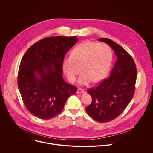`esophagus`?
<instances>
[{"mask_svg": "<svg viewBox=\"0 0 153 153\" xmlns=\"http://www.w3.org/2000/svg\"><path fill=\"white\" fill-rule=\"evenodd\" d=\"M84 93V90L81 89V88H79L77 91V94H83Z\"/></svg>", "mask_w": 153, "mask_h": 153, "instance_id": "esophagus-1", "label": "esophagus"}]
</instances>
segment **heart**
Masks as SVG:
<instances>
[{"mask_svg": "<svg viewBox=\"0 0 153 153\" xmlns=\"http://www.w3.org/2000/svg\"><path fill=\"white\" fill-rule=\"evenodd\" d=\"M112 57L111 48L106 43L86 41L77 45L71 56L63 59L62 68L71 82L76 80L81 68L83 73L79 77L78 83L87 85L92 80L99 82L106 77L110 68Z\"/></svg>", "mask_w": 153, "mask_h": 153, "instance_id": "b5f03b06", "label": "heart"}]
</instances>
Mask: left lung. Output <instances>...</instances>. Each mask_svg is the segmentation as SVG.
<instances>
[{
	"label": "left lung",
	"mask_w": 153,
	"mask_h": 153,
	"mask_svg": "<svg viewBox=\"0 0 153 153\" xmlns=\"http://www.w3.org/2000/svg\"><path fill=\"white\" fill-rule=\"evenodd\" d=\"M98 40L110 46L117 56L109 77L87 91L92 102L86 108V113L95 120L104 123L118 117L132 99L137 70L133 57L121 46L106 38Z\"/></svg>",
	"instance_id": "1"
}]
</instances>
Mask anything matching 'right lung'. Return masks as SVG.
<instances>
[{"mask_svg":"<svg viewBox=\"0 0 153 153\" xmlns=\"http://www.w3.org/2000/svg\"><path fill=\"white\" fill-rule=\"evenodd\" d=\"M77 37H50L33 44L21 60L17 77L18 88L27 110L42 119L59 114L76 86L62 76V60L77 42Z\"/></svg>","mask_w":153,"mask_h":153,"instance_id":"1","label":"right lung"}]
</instances>
